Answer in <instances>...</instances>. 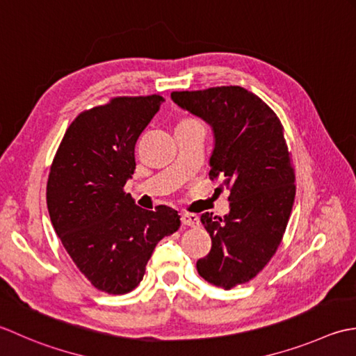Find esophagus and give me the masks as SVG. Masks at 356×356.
I'll return each mask as SVG.
<instances>
[{
	"instance_id": "1",
	"label": "esophagus",
	"mask_w": 356,
	"mask_h": 356,
	"mask_svg": "<svg viewBox=\"0 0 356 356\" xmlns=\"http://www.w3.org/2000/svg\"><path fill=\"white\" fill-rule=\"evenodd\" d=\"M181 222H183V226L187 227H195L198 226V216L193 215V213H183L181 215Z\"/></svg>"
}]
</instances>
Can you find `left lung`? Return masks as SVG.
<instances>
[{"label": "left lung", "mask_w": 356, "mask_h": 356, "mask_svg": "<svg viewBox=\"0 0 356 356\" xmlns=\"http://www.w3.org/2000/svg\"><path fill=\"white\" fill-rule=\"evenodd\" d=\"M172 99L213 129L210 179L229 188L230 212L202 213L212 238L197 270L210 284L229 290L255 278L275 255L295 200V172L284 127L272 108L239 86L172 92Z\"/></svg>", "instance_id": "8db88e82"}]
</instances>
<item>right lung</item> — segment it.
I'll return each instance as SVG.
<instances>
[{
	"mask_svg": "<svg viewBox=\"0 0 356 356\" xmlns=\"http://www.w3.org/2000/svg\"><path fill=\"white\" fill-rule=\"evenodd\" d=\"M163 101L161 95L117 97L81 112L50 165V221L79 272L101 292H132L159 239L179 229L177 210H144L124 192L136 165L138 136Z\"/></svg>",
	"mask_w": 356,
	"mask_h": 356,
	"instance_id": "obj_1",
	"label": "right lung"
}]
</instances>
